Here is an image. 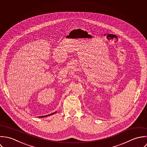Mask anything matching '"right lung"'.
<instances>
[{"mask_svg": "<svg viewBox=\"0 0 147 147\" xmlns=\"http://www.w3.org/2000/svg\"><path fill=\"white\" fill-rule=\"evenodd\" d=\"M57 112H55V113H52V114H51L50 115H46V116H41V117H48V116H50V115H53V114H56Z\"/></svg>", "mask_w": 147, "mask_h": 147, "instance_id": "1", "label": "right lung"}]
</instances>
